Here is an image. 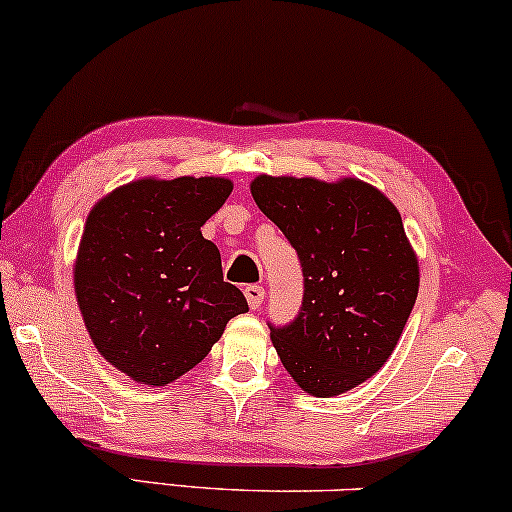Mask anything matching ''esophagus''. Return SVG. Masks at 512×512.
<instances>
[{"label": "esophagus", "mask_w": 512, "mask_h": 512, "mask_svg": "<svg viewBox=\"0 0 512 512\" xmlns=\"http://www.w3.org/2000/svg\"><path fill=\"white\" fill-rule=\"evenodd\" d=\"M245 300H248L250 309H260L264 302V288L262 286H245Z\"/></svg>", "instance_id": "1"}]
</instances>
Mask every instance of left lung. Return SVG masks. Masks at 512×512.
Segmentation results:
<instances>
[{
	"mask_svg": "<svg viewBox=\"0 0 512 512\" xmlns=\"http://www.w3.org/2000/svg\"><path fill=\"white\" fill-rule=\"evenodd\" d=\"M250 193L302 264L300 314L269 326L283 368L312 397L366 383L390 359L418 297V257L399 210L357 177L260 174Z\"/></svg>",
	"mask_w": 512,
	"mask_h": 512,
	"instance_id": "8db88e82",
	"label": "left lung"
}]
</instances>
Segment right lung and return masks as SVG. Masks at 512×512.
I'll return each instance as SVG.
<instances>
[{"label":"right lung","instance_id":"obj_1","mask_svg":"<svg viewBox=\"0 0 512 512\" xmlns=\"http://www.w3.org/2000/svg\"><path fill=\"white\" fill-rule=\"evenodd\" d=\"M231 191L226 177H144L89 210L73 269L77 304L101 357L141 385L189 373L248 312L224 281L217 245L200 234Z\"/></svg>","mask_w":512,"mask_h":512}]
</instances>
